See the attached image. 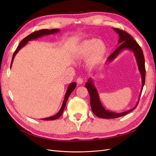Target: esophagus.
I'll return each instance as SVG.
<instances>
[{
    "mask_svg": "<svg viewBox=\"0 0 156 156\" xmlns=\"http://www.w3.org/2000/svg\"><path fill=\"white\" fill-rule=\"evenodd\" d=\"M76 82L77 83V84H81L83 83V79L81 77H78L76 80Z\"/></svg>",
    "mask_w": 156,
    "mask_h": 156,
    "instance_id": "34e87169",
    "label": "esophagus"
}]
</instances>
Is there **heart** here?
Instances as JSON below:
<instances>
[{
	"label": "heart",
	"mask_w": 156,
	"mask_h": 156,
	"mask_svg": "<svg viewBox=\"0 0 156 156\" xmlns=\"http://www.w3.org/2000/svg\"><path fill=\"white\" fill-rule=\"evenodd\" d=\"M78 53L83 56H89L90 64L95 66L100 64L104 58L106 48L105 45L98 40H88L83 41L79 45Z\"/></svg>",
	"instance_id": "obj_1"
}]
</instances>
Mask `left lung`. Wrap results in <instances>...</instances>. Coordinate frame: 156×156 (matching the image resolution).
<instances>
[{
	"label": "left lung",
	"mask_w": 156,
	"mask_h": 156,
	"mask_svg": "<svg viewBox=\"0 0 156 156\" xmlns=\"http://www.w3.org/2000/svg\"><path fill=\"white\" fill-rule=\"evenodd\" d=\"M114 30L119 34L120 39L119 40V44H120L113 53L108 57V61H112L113 59L115 58L116 56L119 54L120 52L124 49H129L133 51L134 53L137 64L139 66V69L141 75H142V88H141V92L143 91V88L145 83V76H146V69H145V64H144V56L142 49L140 45L137 44L131 35L126 31L121 30L117 28H114ZM88 92L90 94V106L92 108V111L93 113L98 117L101 118V119H116L120 116H123L127 114H128L132 111L135 109V108L137 107L139 104V101L137 104L132 109H130L122 113H116L112 112L105 110L102 106L101 103L99 99L98 94L96 90V88L93 85V83L90 79H89L88 83H86L85 85Z\"/></svg>",
	"instance_id": "left-lung-1"
}]
</instances>
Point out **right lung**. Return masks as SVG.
Instances as JSON below:
<instances>
[{
    "mask_svg": "<svg viewBox=\"0 0 156 156\" xmlns=\"http://www.w3.org/2000/svg\"><path fill=\"white\" fill-rule=\"evenodd\" d=\"M58 31H59V29H52V30L41 29V30L35 31L34 32L31 33V34H30L29 35H28L26 37H25L24 39L22 40V41L20 42V45H19L18 47L17 48L16 50L15 51V52H14V53H13V56H12L10 68L12 66V62L13 60V58H14V56H15V55H16V53H17L18 51L20 50L22 48V47L24 46L28 41H30V40H35V39L37 38V37H40L41 36H45V35L54 34V33H56V32H57ZM75 87H76V83H71L69 84L67 92H66V93L65 98H64V101H63V103H62V107H61L60 110L59 111V112L57 113V114H56L55 116H51V117H49V118H46V119H43L42 120H56V119H58V118L62 115L63 111L64 110V108L66 107V104L68 99L69 96H70V94H72V92L74 90V89L75 88Z\"/></svg>",
    "mask_w": 156,
    "mask_h": 156,
    "instance_id": "1",
    "label": "right lung"
}]
</instances>
